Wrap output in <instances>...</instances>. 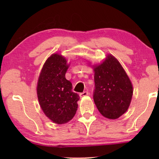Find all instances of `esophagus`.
<instances>
[{"label": "esophagus", "mask_w": 159, "mask_h": 159, "mask_svg": "<svg viewBox=\"0 0 159 159\" xmlns=\"http://www.w3.org/2000/svg\"><path fill=\"white\" fill-rule=\"evenodd\" d=\"M88 94H89V92H83L80 93V98H83V97H84V96H87V95H88Z\"/></svg>", "instance_id": "1"}]
</instances>
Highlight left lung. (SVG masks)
I'll return each mask as SVG.
<instances>
[{"mask_svg": "<svg viewBox=\"0 0 159 159\" xmlns=\"http://www.w3.org/2000/svg\"><path fill=\"white\" fill-rule=\"evenodd\" d=\"M93 98L104 117L117 119L127 111L133 96V85L118 61L111 55L94 67Z\"/></svg>", "mask_w": 159, "mask_h": 159, "instance_id": "1", "label": "left lung"}]
</instances>
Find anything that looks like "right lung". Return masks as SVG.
Masks as SVG:
<instances>
[{
    "mask_svg": "<svg viewBox=\"0 0 159 159\" xmlns=\"http://www.w3.org/2000/svg\"><path fill=\"white\" fill-rule=\"evenodd\" d=\"M61 55L53 54L46 60L38 79L37 92L43 113L54 123L62 124L76 114L79 95L72 92V84L66 79L68 68Z\"/></svg>",
    "mask_w": 159,
    "mask_h": 159,
    "instance_id": "1",
    "label": "right lung"
}]
</instances>
